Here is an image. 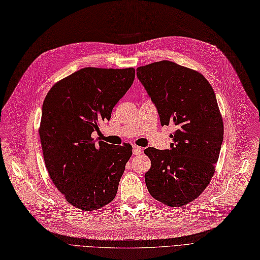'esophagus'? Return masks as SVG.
Listing matches in <instances>:
<instances>
[{
    "mask_svg": "<svg viewBox=\"0 0 260 260\" xmlns=\"http://www.w3.org/2000/svg\"><path fill=\"white\" fill-rule=\"evenodd\" d=\"M141 152H142V149L140 147H138V146H134L133 147L134 155H139V154H141Z\"/></svg>",
    "mask_w": 260,
    "mask_h": 260,
    "instance_id": "1",
    "label": "esophagus"
}]
</instances>
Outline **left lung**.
<instances>
[{
    "instance_id": "left-lung-1",
    "label": "left lung",
    "mask_w": 260,
    "mask_h": 260,
    "mask_svg": "<svg viewBox=\"0 0 260 260\" xmlns=\"http://www.w3.org/2000/svg\"><path fill=\"white\" fill-rule=\"evenodd\" d=\"M137 78L157 109L161 125L177 127L170 149L148 148L149 193L169 207L196 199L210 183L223 143L215 93L205 77L170 61L137 69Z\"/></svg>"
}]
</instances>
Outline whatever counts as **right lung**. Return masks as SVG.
I'll return each mask as SVG.
<instances>
[{"label": "right lung", "mask_w": 260, "mask_h": 260, "mask_svg": "<svg viewBox=\"0 0 260 260\" xmlns=\"http://www.w3.org/2000/svg\"><path fill=\"white\" fill-rule=\"evenodd\" d=\"M135 79V70L85 67L56 82L43 104L40 137L50 179L70 204L98 210L117 195L132 146L92 138Z\"/></svg>", "instance_id": "add662e5"}]
</instances>
